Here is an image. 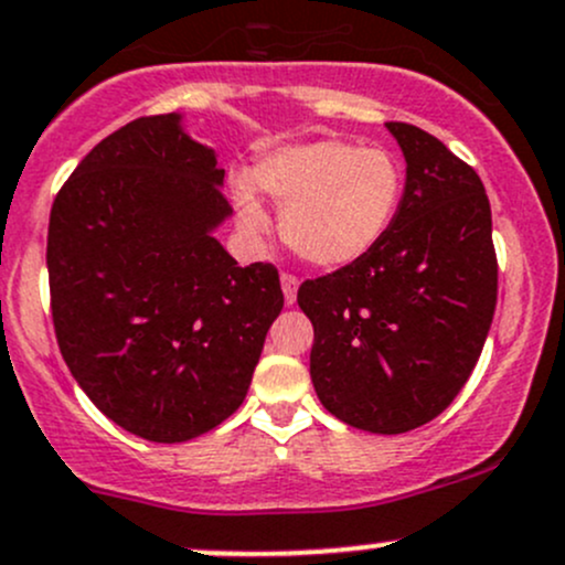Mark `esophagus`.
<instances>
[{"mask_svg":"<svg viewBox=\"0 0 565 565\" xmlns=\"http://www.w3.org/2000/svg\"><path fill=\"white\" fill-rule=\"evenodd\" d=\"M281 289H284V302H287V306H292L295 298H298V278H295L292 273H284Z\"/></svg>","mask_w":565,"mask_h":565,"instance_id":"esophagus-1","label":"esophagus"}]
</instances>
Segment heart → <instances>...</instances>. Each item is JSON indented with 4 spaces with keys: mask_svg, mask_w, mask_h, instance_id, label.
Wrapping results in <instances>:
<instances>
[{
    "mask_svg": "<svg viewBox=\"0 0 565 565\" xmlns=\"http://www.w3.org/2000/svg\"><path fill=\"white\" fill-rule=\"evenodd\" d=\"M257 186L281 207L287 246L313 267H347L365 257L395 218L403 175L382 148L341 140L284 146L257 164ZM248 233H265L267 213L248 183L233 192Z\"/></svg>",
    "mask_w": 565,
    "mask_h": 565,
    "instance_id": "b5f03b06",
    "label": "heart"
}]
</instances>
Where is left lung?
<instances>
[{
    "label": "left lung",
    "instance_id": "1",
    "mask_svg": "<svg viewBox=\"0 0 565 565\" xmlns=\"http://www.w3.org/2000/svg\"><path fill=\"white\" fill-rule=\"evenodd\" d=\"M406 186L382 241L302 281L311 382L341 423L367 433L436 419L471 376L498 300L492 216L477 170L425 129L390 121Z\"/></svg>",
    "mask_w": 565,
    "mask_h": 565
}]
</instances>
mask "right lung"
<instances>
[{"label": "right lung", "mask_w": 565, "mask_h": 565, "mask_svg": "<svg viewBox=\"0 0 565 565\" xmlns=\"http://www.w3.org/2000/svg\"><path fill=\"white\" fill-rule=\"evenodd\" d=\"M216 151L181 113L135 118L58 189L47 284L58 349L88 401L157 444L198 438L246 397L284 292L213 230L233 216Z\"/></svg>", "instance_id": "obj_1"}]
</instances>
